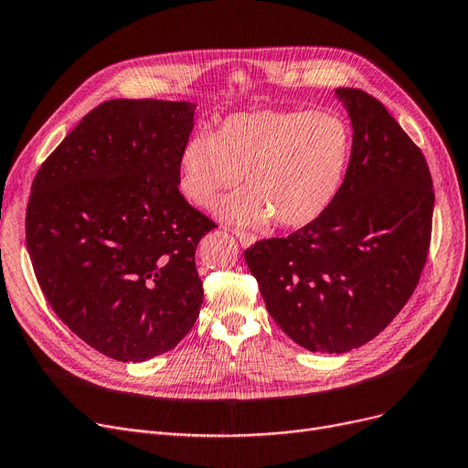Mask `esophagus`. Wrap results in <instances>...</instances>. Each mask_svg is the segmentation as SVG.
I'll use <instances>...</instances> for the list:
<instances>
[{
  "mask_svg": "<svg viewBox=\"0 0 468 468\" xmlns=\"http://www.w3.org/2000/svg\"><path fill=\"white\" fill-rule=\"evenodd\" d=\"M233 233H235V237L239 239V242L242 247H252L254 242H256V235H252V233H247V231H240V229H233Z\"/></svg>",
  "mask_w": 468,
  "mask_h": 468,
  "instance_id": "34e87169",
  "label": "esophagus"
}]
</instances>
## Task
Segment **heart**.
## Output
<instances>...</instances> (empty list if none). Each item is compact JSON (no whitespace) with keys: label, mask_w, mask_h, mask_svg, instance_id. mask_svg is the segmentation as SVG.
<instances>
[{"label":"heart","mask_w":468,"mask_h":468,"mask_svg":"<svg viewBox=\"0 0 468 468\" xmlns=\"http://www.w3.org/2000/svg\"><path fill=\"white\" fill-rule=\"evenodd\" d=\"M352 133L327 111L235 112L212 135L197 133L181 149L177 184L193 205L208 207L245 179L247 191L223 200L233 223L302 228L319 218L346 176Z\"/></svg>","instance_id":"b5f03b06"}]
</instances>
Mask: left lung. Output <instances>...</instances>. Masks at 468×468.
<instances>
[{
  "mask_svg": "<svg viewBox=\"0 0 468 468\" xmlns=\"http://www.w3.org/2000/svg\"><path fill=\"white\" fill-rule=\"evenodd\" d=\"M335 93L354 130L336 197L296 233L245 252L270 315L319 354L350 352L388 327L419 282L434 212L431 170L410 135L373 95Z\"/></svg>",
  "mask_w": 468,
  "mask_h": 468,
  "instance_id": "8db88e82",
  "label": "left lung"
}]
</instances>
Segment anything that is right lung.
I'll return each instance as SVG.
<instances>
[{"label": "right lung", "instance_id": "obj_1", "mask_svg": "<svg viewBox=\"0 0 468 468\" xmlns=\"http://www.w3.org/2000/svg\"><path fill=\"white\" fill-rule=\"evenodd\" d=\"M195 109L105 101L32 181L27 249L39 287L76 336L118 361L172 350L202 306L195 250L216 223L177 187Z\"/></svg>", "mask_w": 468, "mask_h": 468}]
</instances>
